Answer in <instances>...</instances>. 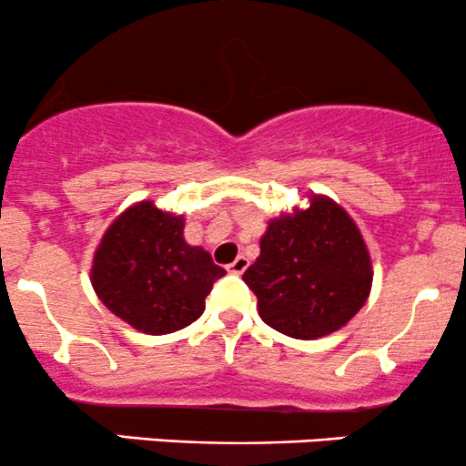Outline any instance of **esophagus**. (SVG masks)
Here are the masks:
<instances>
[{"label": "esophagus", "mask_w": 466, "mask_h": 466, "mask_svg": "<svg viewBox=\"0 0 466 466\" xmlns=\"http://www.w3.org/2000/svg\"><path fill=\"white\" fill-rule=\"evenodd\" d=\"M248 265H249L248 258H245V257H237V260H232V263L228 265V272H229V274H243L245 269H248Z\"/></svg>", "instance_id": "obj_1"}]
</instances>
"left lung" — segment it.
<instances>
[{"instance_id":"left-lung-1","label":"left lung","mask_w":466,"mask_h":466,"mask_svg":"<svg viewBox=\"0 0 466 466\" xmlns=\"http://www.w3.org/2000/svg\"><path fill=\"white\" fill-rule=\"evenodd\" d=\"M243 280L257 294L263 323L300 340L340 329L371 291V258L354 218L329 197L280 214L260 238Z\"/></svg>"}]
</instances>
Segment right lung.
Returning a JSON list of instances; mask_svg holds the SVG:
<instances>
[{"instance_id":"right-lung-1","label":"right lung","mask_w":466,"mask_h":466,"mask_svg":"<svg viewBox=\"0 0 466 466\" xmlns=\"http://www.w3.org/2000/svg\"><path fill=\"white\" fill-rule=\"evenodd\" d=\"M186 218L152 201L135 203L106 229L90 280L101 303L143 334L183 329L206 309L223 268L183 238Z\"/></svg>"}]
</instances>
